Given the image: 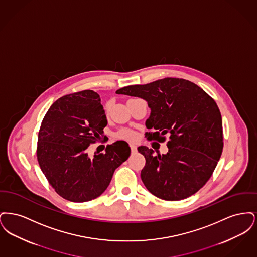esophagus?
Returning a JSON list of instances; mask_svg holds the SVG:
<instances>
[{
  "mask_svg": "<svg viewBox=\"0 0 257 257\" xmlns=\"http://www.w3.org/2000/svg\"><path fill=\"white\" fill-rule=\"evenodd\" d=\"M131 152L136 153L137 152V147L135 145H131Z\"/></svg>",
  "mask_w": 257,
  "mask_h": 257,
  "instance_id": "obj_1",
  "label": "esophagus"
}]
</instances>
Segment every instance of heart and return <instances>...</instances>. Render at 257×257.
Masks as SVG:
<instances>
[{
	"label": "heart",
	"instance_id": "heart-1",
	"mask_svg": "<svg viewBox=\"0 0 257 257\" xmlns=\"http://www.w3.org/2000/svg\"><path fill=\"white\" fill-rule=\"evenodd\" d=\"M119 136H120L121 138H123V139L129 140V141H131V140H134L135 139L134 132H132V131H129V130H123V131L120 132Z\"/></svg>",
	"mask_w": 257,
	"mask_h": 257
}]
</instances>
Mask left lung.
Returning a JSON list of instances; mask_svg holds the SVG:
<instances>
[{
  "instance_id": "obj_1",
  "label": "left lung",
  "mask_w": 257,
  "mask_h": 257,
  "mask_svg": "<svg viewBox=\"0 0 257 257\" xmlns=\"http://www.w3.org/2000/svg\"><path fill=\"white\" fill-rule=\"evenodd\" d=\"M146 100L150 115L146 121L149 141L165 142L167 154L147 147H138L146 158L141 171L147 190L161 199L176 201L196 194L211 177L222 152L220 110L196 84L178 78H165L147 85L116 90Z\"/></svg>"
}]
</instances>
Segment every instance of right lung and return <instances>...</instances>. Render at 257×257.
Here are the masks:
<instances>
[{"label":"right lung","instance_id":"add662e5","mask_svg":"<svg viewBox=\"0 0 257 257\" xmlns=\"http://www.w3.org/2000/svg\"><path fill=\"white\" fill-rule=\"evenodd\" d=\"M108 121L97 92L83 90L59 98L38 133L37 161L50 185L63 198L86 202L101 196L114 171L129 158L124 141L89 157L86 149L102 139Z\"/></svg>","mask_w":257,"mask_h":257}]
</instances>
